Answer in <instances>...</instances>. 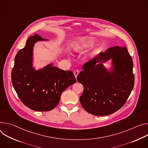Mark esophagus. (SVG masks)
Here are the masks:
<instances>
[{
  "mask_svg": "<svg viewBox=\"0 0 148 148\" xmlns=\"http://www.w3.org/2000/svg\"><path fill=\"white\" fill-rule=\"evenodd\" d=\"M73 73H74V75H75V77L76 78V77H77V75H78V74L79 73V71L78 70H76V71H74Z\"/></svg>",
  "mask_w": 148,
  "mask_h": 148,
  "instance_id": "esophagus-1",
  "label": "esophagus"
}]
</instances>
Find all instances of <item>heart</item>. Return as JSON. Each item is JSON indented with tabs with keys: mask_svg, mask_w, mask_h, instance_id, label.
<instances>
[{
	"mask_svg": "<svg viewBox=\"0 0 148 148\" xmlns=\"http://www.w3.org/2000/svg\"><path fill=\"white\" fill-rule=\"evenodd\" d=\"M92 44V39L88 37H81L73 42L72 48L75 52L81 53L85 51Z\"/></svg>",
	"mask_w": 148,
	"mask_h": 148,
	"instance_id": "b5f03b06",
	"label": "heart"
}]
</instances>
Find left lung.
Listing matches in <instances>:
<instances>
[{
    "label": "left lung",
    "instance_id": "1",
    "mask_svg": "<svg viewBox=\"0 0 148 148\" xmlns=\"http://www.w3.org/2000/svg\"><path fill=\"white\" fill-rule=\"evenodd\" d=\"M111 58L114 67L109 72L102 63ZM83 69L77 79L84 86L80 102L86 112L106 116L125 105L135 82L132 58L126 47H109L84 64Z\"/></svg>",
    "mask_w": 148,
    "mask_h": 148
}]
</instances>
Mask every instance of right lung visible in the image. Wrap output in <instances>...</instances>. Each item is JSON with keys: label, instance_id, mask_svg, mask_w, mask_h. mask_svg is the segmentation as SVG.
Wrapping results in <instances>:
<instances>
[{"label": "right lung", "instance_id": "1", "mask_svg": "<svg viewBox=\"0 0 148 148\" xmlns=\"http://www.w3.org/2000/svg\"><path fill=\"white\" fill-rule=\"evenodd\" d=\"M47 40L38 34L30 36L14 58L12 82L22 102L32 110L49 111L59 102L62 93L76 80L71 71H64L52 63L36 71L33 68L36 42Z\"/></svg>", "mask_w": 148, "mask_h": 148}]
</instances>
